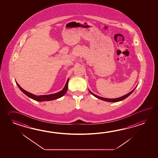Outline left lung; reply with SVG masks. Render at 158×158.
I'll list each match as a JSON object with an SVG mask.
<instances>
[{"instance_id":"1","label":"left lung","mask_w":158,"mask_h":158,"mask_svg":"<svg viewBox=\"0 0 158 158\" xmlns=\"http://www.w3.org/2000/svg\"><path fill=\"white\" fill-rule=\"evenodd\" d=\"M135 87L134 88L133 90L131 91L130 93H129L128 94H126V95H125L121 97L118 98H114V99H108V98L101 97H99V96H98V95H95V94H93L92 92H91L90 91H90V93L91 94H92L93 95H94V97H95L99 99H101V100L106 101V102H119V101H123V100L125 99V98H127L128 97H129V96L134 91L135 89Z\"/></svg>"}]
</instances>
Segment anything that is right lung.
Returning <instances> with one entry per match:
<instances>
[{
    "label": "right lung",
    "instance_id": "add662e5",
    "mask_svg": "<svg viewBox=\"0 0 158 158\" xmlns=\"http://www.w3.org/2000/svg\"><path fill=\"white\" fill-rule=\"evenodd\" d=\"M68 81H69V80H68L67 81V83L65 84L64 89L60 91V92H58V93H55V94L44 95H39V96L34 95V94L30 93L27 92V91L25 90L22 87H20V86L17 84V82H16L17 86L20 88L21 90L22 91L25 95H27V97H29L30 98L33 99L35 100V101L42 102V101H52V100H55V99H58L59 98L63 97L64 94H65L67 93V91Z\"/></svg>",
    "mask_w": 158,
    "mask_h": 158
}]
</instances>
